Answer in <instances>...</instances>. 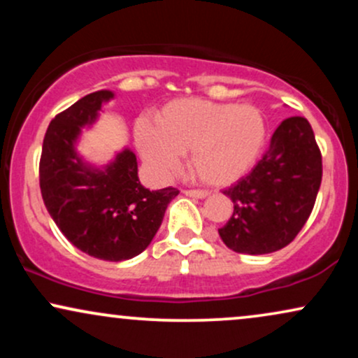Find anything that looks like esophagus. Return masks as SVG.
I'll return each instance as SVG.
<instances>
[{"mask_svg": "<svg viewBox=\"0 0 358 358\" xmlns=\"http://www.w3.org/2000/svg\"><path fill=\"white\" fill-rule=\"evenodd\" d=\"M183 193L185 195L192 196V199H205V196H208L207 190H185Z\"/></svg>", "mask_w": 358, "mask_h": 358, "instance_id": "esophagus-1", "label": "esophagus"}]
</instances>
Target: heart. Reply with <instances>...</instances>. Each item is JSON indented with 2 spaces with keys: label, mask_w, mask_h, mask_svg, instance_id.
I'll list each match as a JSON object with an SVG mask.
<instances>
[{
  "label": "heart",
  "mask_w": 358,
  "mask_h": 358,
  "mask_svg": "<svg viewBox=\"0 0 358 358\" xmlns=\"http://www.w3.org/2000/svg\"><path fill=\"white\" fill-rule=\"evenodd\" d=\"M156 127L136 124V145L148 165L171 175L180 155L200 182L224 187L242 178L257 163L268 138L264 113L252 104L207 99H176L156 114Z\"/></svg>",
  "instance_id": "b5f03b06"
}]
</instances>
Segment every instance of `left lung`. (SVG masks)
<instances>
[{
    "mask_svg": "<svg viewBox=\"0 0 358 358\" xmlns=\"http://www.w3.org/2000/svg\"><path fill=\"white\" fill-rule=\"evenodd\" d=\"M322 153L310 122L287 117L252 171L224 190L234 213L219 234L239 254L286 248L306 224L322 183Z\"/></svg>",
    "mask_w": 358,
    "mask_h": 358,
    "instance_id": "obj_1",
    "label": "left lung"
}]
</instances>
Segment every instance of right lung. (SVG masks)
Segmentation results:
<instances>
[{
	"label": "right lung",
	"instance_id": "right-lung-1",
	"mask_svg": "<svg viewBox=\"0 0 358 358\" xmlns=\"http://www.w3.org/2000/svg\"><path fill=\"white\" fill-rule=\"evenodd\" d=\"M114 97L97 90L52 119L40 158V190L60 232L77 249L102 261H126L141 254L162 225L173 187L150 192L138 178L136 155H116L104 168L77 155L80 129L97 119L102 102Z\"/></svg>",
	"mask_w": 358,
	"mask_h": 358
}]
</instances>
